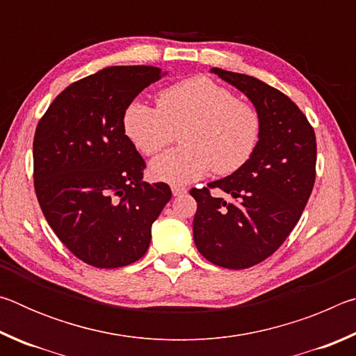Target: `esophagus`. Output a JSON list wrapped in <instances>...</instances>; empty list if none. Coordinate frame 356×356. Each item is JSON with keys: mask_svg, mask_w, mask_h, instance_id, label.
Here are the masks:
<instances>
[{"mask_svg": "<svg viewBox=\"0 0 356 356\" xmlns=\"http://www.w3.org/2000/svg\"><path fill=\"white\" fill-rule=\"evenodd\" d=\"M171 191H172L174 196H182V195H185V193H186V188H185V186L172 185V186H171Z\"/></svg>", "mask_w": 356, "mask_h": 356, "instance_id": "esophagus-1", "label": "esophagus"}]
</instances>
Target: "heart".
Masks as SVG:
<instances>
[{"label": "heart", "instance_id": "heart-1", "mask_svg": "<svg viewBox=\"0 0 356 356\" xmlns=\"http://www.w3.org/2000/svg\"><path fill=\"white\" fill-rule=\"evenodd\" d=\"M122 130L144 155H155L182 130L184 147L150 163V174L168 184H188L213 170L227 176L254 155L262 135L257 108L209 76H191L156 95V108L134 100L122 114Z\"/></svg>", "mask_w": 356, "mask_h": 356}]
</instances>
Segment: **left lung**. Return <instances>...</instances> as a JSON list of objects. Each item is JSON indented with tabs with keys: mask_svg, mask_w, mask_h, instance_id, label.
Returning <instances> with one entry per match:
<instances>
[{
	"mask_svg": "<svg viewBox=\"0 0 356 356\" xmlns=\"http://www.w3.org/2000/svg\"><path fill=\"white\" fill-rule=\"evenodd\" d=\"M240 89L262 118V135L243 168L202 188L193 237L197 251L218 267L240 270L265 261L297 225L316 182L317 144L309 120L293 102L254 76L212 69ZM227 192L231 202L211 195Z\"/></svg>",
	"mask_w": 356,
	"mask_h": 356,
	"instance_id": "left-lung-1",
	"label": "left lung"
}]
</instances>
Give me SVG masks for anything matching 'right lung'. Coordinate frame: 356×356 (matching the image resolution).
<instances>
[{
  "label": "right lung",
  "mask_w": 356,
  "mask_h": 356,
  "mask_svg": "<svg viewBox=\"0 0 356 356\" xmlns=\"http://www.w3.org/2000/svg\"><path fill=\"white\" fill-rule=\"evenodd\" d=\"M165 74L113 65L72 83L40 118L33 141L34 190L48 225L70 252L97 268L136 262L171 188L143 180V156L122 114Z\"/></svg>",
  "instance_id": "obj_1"
}]
</instances>
